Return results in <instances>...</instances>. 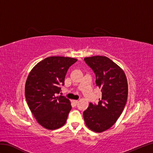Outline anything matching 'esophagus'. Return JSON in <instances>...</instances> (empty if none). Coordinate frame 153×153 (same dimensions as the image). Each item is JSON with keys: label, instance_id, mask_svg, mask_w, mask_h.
Segmentation results:
<instances>
[{"label": "esophagus", "instance_id": "34e87169", "mask_svg": "<svg viewBox=\"0 0 153 153\" xmlns=\"http://www.w3.org/2000/svg\"><path fill=\"white\" fill-rule=\"evenodd\" d=\"M73 102L75 103V104H77V102H78V100H73Z\"/></svg>", "mask_w": 153, "mask_h": 153}]
</instances>
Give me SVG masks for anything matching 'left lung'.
Listing matches in <instances>:
<instances>
[{
	"label": "left lung",
	"mask_w": 153,
	"mask_h": 153,
	"mask_svg": "<svg viewBox=\"0 0 153 153\" xmlns=\"http://www.w3.org/2000/svg\"><path fill=\"white\" fill-rule=\"evenodd\" d=\"M84 60L95 74L102 99L97 105L90 102L83 118L90 129L100 133L111 128L122 113L128 99V82L123 71L108 58L95 56Z\"/></svg>",
	"instance_id": "left-lung-1"
}]
</instances>
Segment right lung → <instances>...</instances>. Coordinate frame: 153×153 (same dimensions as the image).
<instances>
[{"label": "right lung", "mask_w": 153, "mask_h": 153, "mask_svg": "<svg viewBox=\"0 0 153 153\" xmlns=\"http://www.w3.org/2000/svg\"><path fill=\"white\" fill-rule=\"evenodd\" d=\"M70 57L51 56L35 66L25 83V95L31 112L45 128L63 126L71 109L70 100L58 95L69 68L77 62Z\"/></svg>", "instance_id": "add662e5"}]
</instances>
